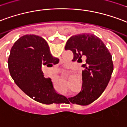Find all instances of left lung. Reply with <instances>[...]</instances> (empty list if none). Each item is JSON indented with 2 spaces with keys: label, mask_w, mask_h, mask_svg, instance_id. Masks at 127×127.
Masks as SVG:
<instances>
[{
  "label": "left lung",
  "mask_w": 127,
  "mask_h": 127,
  "mask_svg": "<svg viewBox=\"0 0 127 127\" xmlns=\"http://www.w3.org/2000/svg\"><path fill=\"white\" fill-rule=\"evenodd\" d=\"M64 49L73 52L72 61L82 63V57L87 58L82 65L81 92L74 97L65 98L64 102L88 105L100 96L108 84L114 68L112 55L102 40L91 33L73 35L66 42Z\"/></svg>",
  "instance_id": "1"
}]
</instances>
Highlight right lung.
Wrapping results in <instances>:
<instances>
[{"label": "right lung", "instance_id": "obj_1", "mask_svg": "<svg viewBox=\"0 0 127 127\" xmlns=\"http://www.w3.org/2000/svg\"><path fill=\"white\" fill-rule=\"evenodd\" d=\"M59 59L52 56L47 42L35 35H25L17 40L8 59L11 77L23 92L44 104L64 103L66 97L54 90L50 78H45L42 65L52 66Z\"/></svg>", "mask_w": 127, "mask_h": 127}]
</instances>
